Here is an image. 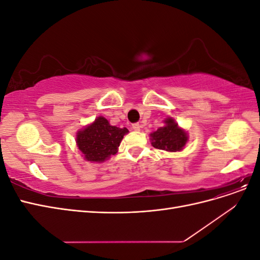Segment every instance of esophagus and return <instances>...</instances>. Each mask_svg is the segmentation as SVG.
I'll use <instances>...</instances> for the list:
<instances>
[{"label":"esophagus","mask_w":260,"mask_h":260,"mask_svg":"<svg viewBox=\"0 0 260 260\" xmlns=\"http://www.w3.org/2000/svg\"><path fill=\"white\" fill-rule=\"evenodd\" d=\"M140 128H141V125L139 123H133L132 124V129L135 131H140Z\"/></svg>","instance_id":"1"}]
</instances>
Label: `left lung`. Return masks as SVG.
Listing matches in <instances>:
<instances>
[{
    "instance_id": "8db88e82",
    "label": "left lung",
    "mask_w": 260,
    "mask_h": 260,
    "mask_svg": "<svg viewBox=\"0 0 260 260\" xmlns=\"http://www.w3.org/2000/svg\"><path fill=\"white\" fill-rule=\"evenodd\" d=\"M164 123L162 127L149 135L152 145L166 152L182 151L188 141L187 132L179 127L178 122L172 117L166 118Z\"/></svg>"
}]
</instances>
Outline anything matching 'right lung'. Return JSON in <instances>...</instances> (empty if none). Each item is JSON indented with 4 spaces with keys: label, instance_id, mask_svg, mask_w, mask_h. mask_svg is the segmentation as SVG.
<instances>
[{
    "label": "right lung",
    "instance_id": "obj_1",
    "mask_svg": "<svg viewBox=\"0 0 260 260\" xmlns=\"http://www.w3.org/2000/svg\"><path fill=\"white\" fill-rule=\"evenodd\" d=\"M127 128L112 125L103 116L77 132L76 144L81 152L83 159L91 162H104L118 152V147L127 135Z\"/></svg>",
    "mask_w": 260,
    "mask_h": 260
}]
</instances>
